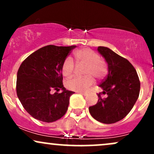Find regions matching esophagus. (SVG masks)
Listing matches in <instances>:
<instances>
[{
	"label": "esophagus",
	"mask_w": 154,
	"mask_h": 154,
	"mask_svg": "<svg viewBox=\"0 0 154 154\" xmlns=\"http://www.w3.org/2000/svg\"><path fill=\"white\" fill-rule=\"evenodd\" d=\"M79 93H80V94H82L84 95V96H86V95H88V93H85V92H78Z\"/></svg>",
	"instance_id": "34e87169"
}]
</instances>
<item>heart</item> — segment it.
<instances>
[{
	"mask_svg": "<svg viewBox=\"0 0 154 154\" xmlns=\"http://www.w3.org/2000/svg\"><path fill=\"white\" fill-rule=\"evenodd\" d=\"M76 61L78 65L85 66L84 69L85 77H74L66 81V86L69 90L73 91L82 92L94 82L93 77L97 79H103L107 72V66L100 56L90 48L79 49L74 54ZM75 63L70 58L64 60L62 64V74L65 77H70L75 70Z\"/></svg>",
	"mask_w": 154,
	"mask_h": 154,
	"instance_id": "obj_1",
	"label": "heart"
}]
</instances>
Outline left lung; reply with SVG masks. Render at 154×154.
Returning a JSON list of instances; mask_svg holds the SVG:
<instances>
[{
    "label": "left lung",
    "mask_w": 154,
    "mask_h": 154,
    "mask_svg": "<svg viewBox=\"0 0 154 154\" xmlns=\"http://www.w3.org/2000/svg\"><path fill=\"white\" fill-rule=\"evenodd\" d=\"M98 53L108 64V75L99 87L106 98L98 93V100L89 107L91 116L104 124H113L124 119L129 114L138 98L140 83L137 72L128 60L110 48H98Z\"/></svg>",
    "instance_id": "obj_1"
}]
</instances>
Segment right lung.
Masks as SVG:
<instances>
[{
	"mask_svg": "<svg viewBox=\"0 0 154 154\" xmlns=\"http://www.w3.org/2000/svg\"><path fill=\"white\" fill-rule=\"evenodd\" d=\"M75 48L47 45L29 55L19 66L17 96L35 119L53 122L66 114L74 92L63 87L61 68L66 56ZM54 89L57 92L52 94ZM60 89L63 92L57 93Z\"/></svg>",
	"mask_w": 154,
	"mask_h": 154,
	"instance_id": "right-lung-1",
	"label": "right lung"
}]
</instances>
